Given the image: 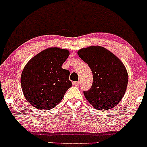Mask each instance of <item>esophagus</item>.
<instances>
[{
	"mask_svg": "<svg viewBox=\"0 0 147 147\" xmlns=\"http://www.w3.org/2000/svg\"><path fill=\"white\" fill-rule=\"evenodd\" d=\"M73 84L75 86H78L79 85H80V82L79 81H76V82H74Z\"/></svg>",
	"mask_w": 147,
	"mask_h": 147,
	"instance_id": "esophagus-1",
	"label": "esophagus"
}]
</instances>
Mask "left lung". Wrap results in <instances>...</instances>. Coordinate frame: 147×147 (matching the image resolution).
I'll use <instances>...</instances> for the list:
<instances>
[{
  "instance_id": "1",
  "label": "left lung",
  "mask_w": 147,
  "mask_h": 147,
  "mask_svg": "<svg viewBox=\"0 0 147 147\" xmlns=\"http://www.w3.org/2000/svg\"><path fill=\"white\" fill-rule=\"evenodd\" d=\"M78 55L91 69L93 82L91 88L83 92L92 106L98 110H110L123 98L128 76L121 61L101 47L82 49Z\"/></svg>"
}]
</instances>
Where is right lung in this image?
Instances as JSON below:
<instances>
[{
    "label": "right lung",
    "instance_id": "obj_1",
    "mask_svg": "<svg viewBox=\"0 0 147 147\" xmlns=\"http://www.w3.org/2000/svg\"><path fill=\"white\" fill-rule=\"evenodd\" d=\"M69 55V51L50 48L43 51L25 66L21 85L25 98L37 109L55 108L71 87L69 72L62 65Z\"/></svg>",
    "mask_w": 147,
    "mask_h": 147
}]
</instances>
